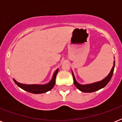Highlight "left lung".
I'll use <instances>...</instances> for the list:
<instances>
[{
  "label": "left lung",
  "mask_w": 122,
  "mask_h": 122,
  "mask_svg": "<svg viewBox=\"0 0 122 122\" xmlns=\"http://www.w3.org/2000/svg\"><path fill=\"white\" fill-rule=\"evenodd\" d=\"M114 68H115V61H114L113 63V66L111 70V71L110 72V73L108 74V75L106 76V78H104L101 81L91 83V84H87V85H81L80 83H78L75 80L74 75L72 72L73 77V82H74L75 85L76 86V87L78 90H80V91L83 92H95V91H98L99 89H102V88L105 87L108 84V82L110 81L112 77V75H113V73Z\"/></svg>",
  "instance_id": "8db88e82"
}]
</instances>
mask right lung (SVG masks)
Returning a JSON list of instances; mask_svg holds the SVG:
<instances>
[{
	"label": "right lung",
	"instance_id": "right-lung-1",
	"mask_svg": "<svg viewBox=\"0 0 122 122\" xmlns=\"http://www.w3.org/2000/svg\"><path fill=\"white\" fill-rule=\"evenodd\" d=\"M57 72H58V69H57L55 71V72L54 73L52 80L49 83L45 84V85H36V84L26 85V84L19 83L14 79H13V80L18 87H20L21 89H23L25 91H27L28 92L33 93V94H42V93L46 92L51 90L53 88V87L55 85L56 77Z\"/></svg>",
	"mask_w": 122,
	"mask_h": 122
}]
</instances>
